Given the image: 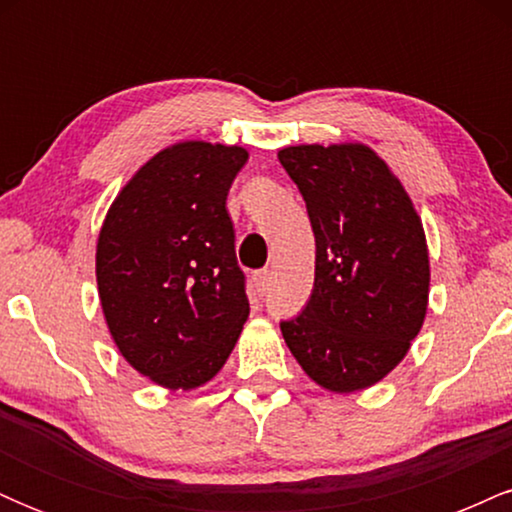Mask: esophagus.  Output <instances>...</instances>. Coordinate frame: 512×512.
<instances>
[{"instance_id":"34e87169","label":"esophagus","mask_w":512,"mask_h":512,"mask_svg":"<svg viewBox=\"0 0 512 512\" xmlns=\"http://www.w3.org/2000/svg\"><path fill=\"white\" fill-rule=\"evenodd\" d=\"M269 284H272V274H269V269H262V272L255 274V289L260 296L269 291Z\"/></svg>"}]
</instances>
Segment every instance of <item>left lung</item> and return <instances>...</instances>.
Listing matches in <instances>:
<instances>
[{
    "label": "left lung",
    "mask_w": 512,
    "mask_h": 512,
    "mask_svg": "<svg viewBox=\"0 0 512 512\" xmlns=\"http://www.w3.org/2000/svg\"><path fill=\"white\" fill-rule=\"evenodd\" d=\"M315 233V284L281 320L291 354L317 385L354 392L383 380L424 325L428 250L411 199L368 146L279 151Z\"/></svg>",
    "instance_id": "8db88e82"
}]
</instances>
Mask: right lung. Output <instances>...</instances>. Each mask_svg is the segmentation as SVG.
I'll list each match as a JSON object with an SVG mask.
<instances>
[{
    "label": "right lung",
    "mask_w": 512,
    "mask_h": 512,
    "mask_svg": "<svg viewBox=\"0 0 512 512\" xmlns=\"http://www.w3.org/2000/svg\"><path fill=\"white\" fill-rule=\"evenodd\" d=\"M240 146L175 144L110 207L96 250L101 305L129 366L170 390L219 373L250 303L226 197Z\"/></svg>",
    "instance_id": "obj_1"
}]
</instances>
